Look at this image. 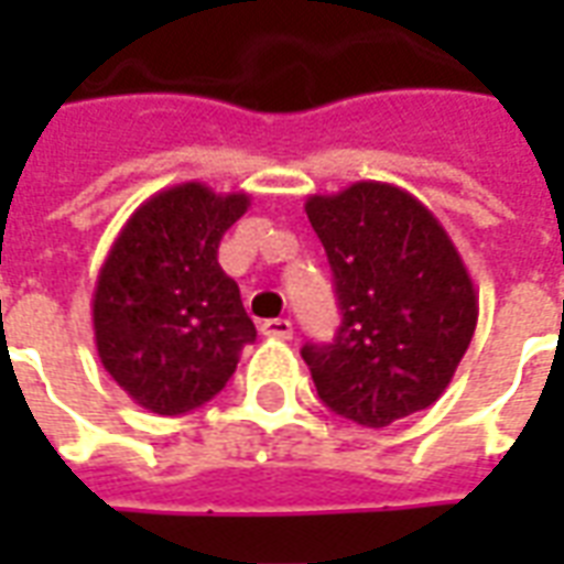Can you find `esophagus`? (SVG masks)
Wrapping results in <instances>:
<instances>
[{"mask_svg": "<svg viewBox=\"0 0 564 564\" xmlns=\"http://www.w3.org/2000/svg\"><path fill=\"white\" fill-rule=\"evenodd\" d=\"M259 332L265 335V338H278V341H290L293 338V323L290 319H265Z\"/></svg>", "mask_w": 564, "mask_h": 564, "instance_id": "obj_1", "label": "esophagus"}]
</instances>
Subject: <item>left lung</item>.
Wrapping results in <instances>:
<instances>
[{"label": "left lung", "mask_w": 564, "mask_h": 564, "mask_svg": "<svg viewBox=\"0 0 564 564\" xmlns=\"http://www.w3.org/2000/svg\"><path fill=\"white\" fill-rule=\"evenodd\" d=\"M305 210L341 305L335 344L302 347L319 399L368 429L435 404L477 326V290L447 229L383 181L307 196Z\"/></svg>", "instance_id": "1"}]
</instances>
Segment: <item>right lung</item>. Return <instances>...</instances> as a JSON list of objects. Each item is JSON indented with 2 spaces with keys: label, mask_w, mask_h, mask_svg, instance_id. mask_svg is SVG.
<instances>
[{
  "label": "right lung",
  "mask_w": 564,
  "mask_h": 564,
  "mask_svg": "<svg viewBox=\"0 0 564 564\" xmlns=\"http://www.w3.org/2000/svg\"><path fill=\"white\" fill-rule=\"evenodd\" d=\"M247 208V193L174 184L132 210L105 257L93 293L96 350L150 414L210 402L257 338L238 283L217 262L220 238Z\"/></svg>",
  "instance_id": "right-lung-1"
}]
</instances>
